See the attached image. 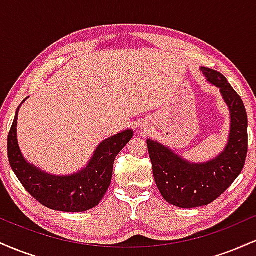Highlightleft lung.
<instances>
[{"label":"left lung","instance_id":"1","mask_svg":"<svg viewBox=\"0 0 256 256\" xmlns=\"http://www.w3.org/2000/svg\"><path fill=\"white\" fill-rule=\"evenodd\" d=\"M207 82L219 88L230 110L228 144L218 156L192 162L168 146L146 140L152 174L162 198L180 208H196L216 200L242 172L248 152V116L242 98L222 73L201 67Z\"/></svg>","mask_w":256,"mask_h":256}]
</instances>
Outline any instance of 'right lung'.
Listing matches in <instances>:
<instances>
[{
	"instance_id": "1",
	"label": "right lung",
	"mask_w": 256,
	"mask_h": 256,
	"mask_svg": "<svg viewBox=\"0 0 256 256\" xmlns=\"http://www.w3.org/2000/svg\"><path fill=\"white\" fill-rule=\"evenodd\" d=\"M22 104L8 134L7 150L12 170L22 186L40 204L54 210L76 213L96 207L110 185L114 160L130 142L134 131L125 130L100 143L80 171L67 176L50 174L28 162L18 144V113Z\"/></svg>"
}]
</instances>
